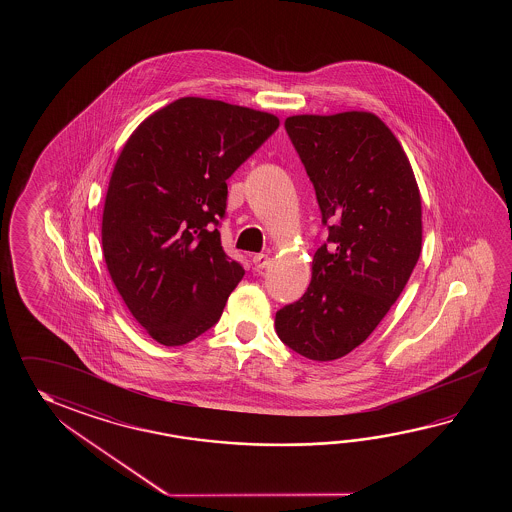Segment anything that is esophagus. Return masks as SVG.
I'll use <instances>...</instances> for the list:
<instances>
[{"label": "esophagus", "instance_id": "34e87169", "mask_svg": "<svg viewBox=\"0 0 512 512\" xmlns=\"http://www.w3.org/2000/svg\"><path fill=\"white\" fill-rule=\"evenodd\" d=\"M252 263H254L256 269H265V267L271 263V258H269L267 254H256V256L252 258Z\"/></svg>", "mask_w": 512, "mask_h": 512}]
</instances>
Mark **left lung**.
<instances>
[{"label": "left lung", "mask_w": 512, "mask_h": 512, "mask_svg": "<svg viewBox=\"0 0 512 512\" xmlns=\"http://www.w3.org/2000/svg\"><path fill=\"white\" fill-rule=\"evenodd\" d=\"M285 130L329 238L304 296L274 326L298 355L327 362L370 337L403 293L421 254V194L401 142L370 111L293 115Z\"/></svg>", "instance_id": "1"}]
</instances>
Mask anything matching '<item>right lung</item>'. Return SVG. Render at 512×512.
Masks as SVG:
<instances>
[{"label":"right lung","mask_w":512,"mask_h":512,"mask_svg":"<svg viewBox=\"0 0 512 512\" xmlns=\"http://www.w3.org/2000/svg\"><path fill=\"white\" fill-rule=\"evenodd\" d=\"M271 113L185 97L142 120L109 179L102 251L146 333L183 346L214 326L243 267L221 247L227 179L278 130Z\"/></svg>","instance_id":"obj_1"}]
</instances>
